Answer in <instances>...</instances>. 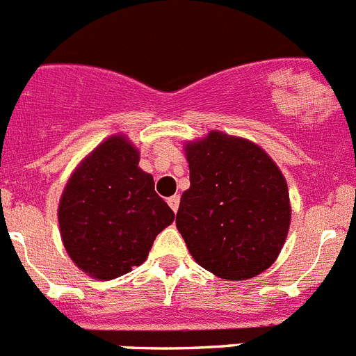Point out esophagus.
Returning <instances> with one entry per match:
<instances>
[{"mask_svg": "<svg viewBox=\"0 0 356 356\" xmlns=\"http://www.w3.org/2000/svg\"><path fill=\"white\" fill-rule=\"evenodd\" d=\"M166 202H168V206L172 207V211H174V213H177L179 202H181V198H179V195H174V197H170Z\"/></svg>", "mask_w": 356, "mask_h": 356, "instance_id": "obj_1", "label": "esophagus"}]
</instances>
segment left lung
Returning a JSON list of instances; mask_svg holds the SVG:
<instances>
[{"instance_id": "obj_1", "label": "left lung", "mask_w": 356, "mask_h": 356, "mask_svg": "<svg viewBox=\"0 0 356 356\" xmlns=\"http://www.w3.org/2000/svg\"><path fill=\"white\" fill-rule=\"evenodd\" d=\"M190 188L175 225L191 257L225 280H248L280 254L291 225L287 182L262 147L222 131L186 142Z\"/></svg>"}]
</instances>
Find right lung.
<instances>
[{
	"mask_svg": "<svg viewBox=\"0 0 356 356\" xmlns=\"http://www.w3.org/2000/svg\"><path fill=\"white\" fill-rule=\"evenodd\" d=\"M140 152L126 134L99 143L70 174L58 204L60 236L79 270L113 280L145 262L174 211L138 166Z\"/></svg>",
	"mask_w": 356,
	"mask_h": 356,
	"instance_id": "1",
	"label": "right lung"
}]
</instances>
